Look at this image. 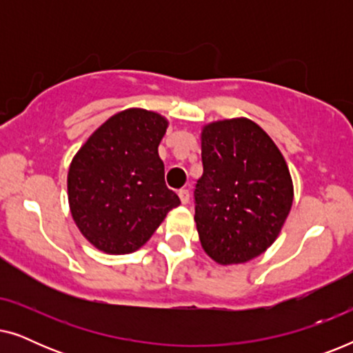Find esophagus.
Returning a JSON list of instances; mask_svg holds the SVG:
<instances>
[{
	"label": "esophagus",
	"mask_w": 353,
	"mask_h": 353,
	"mask_svg": "<svg viewBox=\"0 0 353 353\" xmlns=\"http://www.w3.org/2000/svg\"><path fill=\"white\" fill-rule=\"evenodd\" d=\"M178 196H180L181 204H188L190 202V191L188 190H180L178 191Z\"/></svg>",
	"instance_id": "obj_1"
}]
</instances>
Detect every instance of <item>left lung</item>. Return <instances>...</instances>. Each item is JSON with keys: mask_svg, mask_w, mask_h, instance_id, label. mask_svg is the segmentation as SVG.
<instances>
[{"mask_svg": "<svg viewBox=\"0 0 353 353\" xmlns=\"http://www.w3.org/2000/svg\"><path fill=\"white\" fill-rule=\"evenodd\" d=\"M201 149L194 221L202 249L220 265L249 262L276 241L291 212L288 163L273 139L245 117L204 125Z\"/></svg>", "mask_w": 353, "mask_h": 353, "instance_id": "1", "label": "left lung"}]
</instances>
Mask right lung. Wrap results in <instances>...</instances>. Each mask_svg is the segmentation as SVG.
<instances>
[{"mask_svg":"<svg viewBox=\"0 0 353 353\" xmlns=\"http://www.w3.org/2000/svg\"><path fill=\"white\" fill-rule=\"evenodd\" d=\"M168 120L130 108L105 120L72 159L67 192L72 219L105 254H132L149 241L180 197L163 180L159 144Z\"/></svg>","mask_w":353,"mask_h":353,"instance_id":"add662e5","label":"right lung"}]
</instances>
